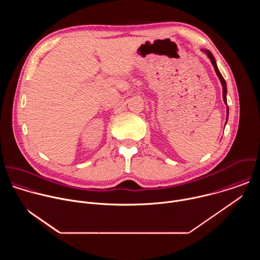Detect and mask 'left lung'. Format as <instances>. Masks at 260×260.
<instances>
[{
	"mask_svg": "<svg viewBox=\"0 0 260 260\" xmlns=\"http://www.w3.org/2000/svg\"><path fill=\"white\" fill-rule=\"evenodd\" d=\"M202 51L207 54V56L209 57V59L211 60L213 67H214V70H215V72H216V74H217V76H218V78H219V80H220V82H221V85H222V95H223V102H224L225 105H228V101H226V94H228L226 82H225L224 78L222 77L221 73L219 72V69H218V67H217L216 60H215L213 54L211 53V51H209V50H207V49H202ZM228 118H229V107H226V121H228Z\"/></svg>",
	"mask_w": 260,
	"mask_h": 260,
	"instance_id": "left-lung-1",
	"label": "left lung"
}]
</instances>
